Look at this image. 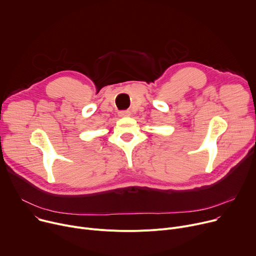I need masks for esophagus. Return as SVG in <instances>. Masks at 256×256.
I'll return each mask as SVG.
<instances>
[{
	"label": "esophagus",
	"instance_id": "34e87169",
	"mask_svg": "<svg viewBox=\"0 0 256 256\" xmlns=\"http://www.w3.org/2000/svg\"><path fill=\"white\" fill-rule=\"evenodd\" d=\"M119 115H120V116H130V111H120V112H119Z\"/></svg>",
	"mask_w": 256,
	"mask_h": 256
}]
</instances>
